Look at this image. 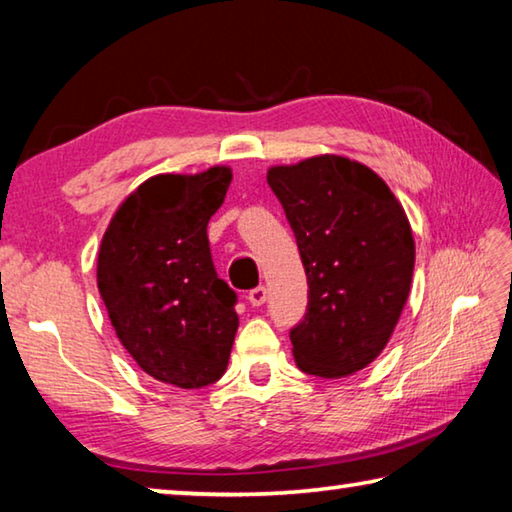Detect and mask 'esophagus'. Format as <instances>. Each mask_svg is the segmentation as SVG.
I'll use <instances>...</instances> for the list:
<instances>
[{
	"label": "esophagus",
	"instance_id": "obj_1",
	"mask_svg": "<svg viewBox=\"0 0 512 512\" xmlns=\"http://www.w3.org/2000/svg\"><path fill=\"white\" fill-rule=\"evenodd\" d=\"M266 298H268V291H266V287H262V284L248 291V302L253 307H262L264 302H266Z\"/></svg>",
	"mask_w": 512,
	"mask_h": 512
}]
</instances>
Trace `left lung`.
I'll return each mask as SVG.
<instances>
[{
    "label": "left lung",
    "mask_w": 512,
    "mask_h": 512,
    "mask_svg": "<svg viewBox=\"0 0 512 512\" xmlns=\"http://www.w3.org/2000/svg\"><path fill=\"white\" fill-rule=\"evenodd\" d=\"M307 273V311L291 327L307 375L366 368L391 339L409 298L415 244L402 205L375 171L341 155L268 169Z\"/></svg>",
    "instance_id": "1"
}]
</instances>
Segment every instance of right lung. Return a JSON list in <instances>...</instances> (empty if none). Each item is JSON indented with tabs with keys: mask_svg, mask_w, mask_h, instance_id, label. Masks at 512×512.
<instances>
[{
	"mask_svg": "<svg viewBox=\"0 0 512 512\" xmlns=\"http://www.w3.org/2000/svg\"><path fill=\"white\" fill-rule=\"evenodd\" d=\"M232 173H162L112 216L101 241L97 284L110 323L146 375L178 388L214 384L228 368L237 293L216 275L207 223Z\"/></svg>",
	"mask_w": 512,
	"mask_h": 512,
	"instance_id": "obj_1",
	"label": "right lung"
}]
</instances>
